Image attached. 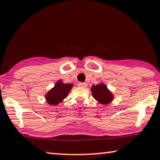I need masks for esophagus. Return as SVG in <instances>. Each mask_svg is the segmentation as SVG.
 I'll list each match as a JSON object with an SVG mask.
<instances>
[{
    "instance_id": "obj_1",
    "label": "esophagus",
    "mask_w": 160,
    "mask_h": 160,
    "mask_svg": "<svg viewBox=\"0 0 160 160\" xmlns=\"http://www.w3.org/2000/svg\"><path fill=\"white\" fill-rule=\"evenodd\" d=\"M78 87H80L85 88L87 86V83H84V82H79V83H78Z\"/></svg>"
}]
</instances>
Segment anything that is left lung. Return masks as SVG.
Here are the masks:
<instances>
[{"instance_id":"left-lung-1","label":"left lung","mask_w":160,"mask_h":160,"mask_svg":"<svg viewBox=\"0 0 160 160\" xmlns=\"http://www.w3.org/2000/svg\"><path fill=\"white\" fill-rule=\"evenodd\" d=\"M91 90L94 98L102 105H107L111 102L113 99L112 94L109 91L105 84H99L93 85Z\"/></svg>"}]
</instances>
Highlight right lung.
Returning a JSON list of instances; mask_svg holds the SVG:
<instances>
[{"mask_svg":"<svg viewBox=\"0 0 160 160\" xmlns=\"http://www.w3.org/2000/svg\"><path fill=\"white\" fill-rule=\"evenodd\" d=\"M73 86V84H64L61 81L57 82L55 87L46 94L47 102L51 105H58L68 96Z\"/></svg>","mask_w":160,"mask_h":160,"instance_id":"right-lung-1","label":"right lung"}]
</instances>
